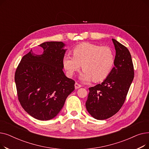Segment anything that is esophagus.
<instances>
[{"instance_id": "34e87169", "label": "esophagus", "mask_w": 149, "mask_h": 149, "mask_svg": "<svg viewBox=\"0 0 149 149\" xmlns=\"http://www.w3.org/2000/svg\"><path fill=\"white\" fill-rule=\"evenodd\" d=\"M81 84H79L77 82L75 83V89L80 88H81Z\"/></svg>"}]
</instances>
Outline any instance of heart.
<instances>
[{"mask_svg": "<svg viewBox=\"0 0 149 149\" xmlns=\"http://www.w3.org/2000/svg\"><path fill=\"white\" fill-rule=\"evenodd\" d=\"M72 55H65L63 65L69 77H72L81 65L83 72L80 78L83 81L104 80L111 73L115 62L114 53L110 47L89 43L75 46Z\"/></svg>", "mask_w": 149, "mask_h": 149, "instance_id": "heart-1", "label": "heart"}]
</instances>
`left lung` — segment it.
<instances>
[{
  "mask_svg": "<svg viewBox=\"0 0 149 149\" xmlns=\"http://www.w3.org/2000/svg\"><path fill=\"white\" fill-rule=\"evenodd\" d=\"M112 41L116 50L115 66L103 82L89 88L86 102L88 112L100 120L110 118L120 110L134 78L129 51L115 39Z\"/></svg>",
  "mask_w": 149,
  "mask_h": 149,
  "instance_id": "8db88e82",
  "label": "left lung"
}]
</instances>
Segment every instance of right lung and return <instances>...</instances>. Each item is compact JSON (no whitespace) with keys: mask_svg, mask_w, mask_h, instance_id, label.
I'll use <instances>...</instances> for the list:
<instances>
[{"mask_svg":"<svg viewBox=\"0 0 149 149\" xmlns=\"http://www.w3.org/2000/svg\"><path fill=\"white\" fill-rule=\"evenodd\" d=\"M41 55L31 50L23 56L15 72L18 100L24 110L34 118L49 120L61 111L68 96L75 89V81L63 71L66 50L61 42L38 45Z\"/></svg>","mask_w":149,"mask_h":149,"instance_id":"obj_1","label":"right lung"}]
</instances>
